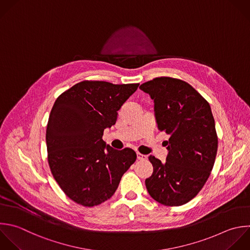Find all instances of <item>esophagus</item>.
I'll use <instances>...</instances> for the list:
<instances>
[{
	"label": "esophagus",
	"mask_w": 250,
	"mask_h": 250,
	"mask_svg": "<svg viewBox=\"0 0 250 250\" xmlns=\"http://www.w3.org/2000/svg\"><path fill=\"white\" fill-rule=\"evenodd\" d=\"M137 157H138V159L139 160H146V155H144V154H142V153H137Z\"/></svg>",
	"instance_id": "1"
}]
</instances>
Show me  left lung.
Here are the masks:
<instances>
[{"mask_svg": "<svg viewBox=\"0 0 250 250\" xmlns=\"http://www.w3.org/2000/svg\"><path fill=\"white\" fill-rule=\"evenodd\" d=\"M154 102L159 131L170 135L162 163L150 155L152 175L146 179L149 195L166 206L186 204L201 190L214 166L218 137L208 102L188 83L157 77L140 86Z\"/></svg>", "mask_w": 250, "mask_h": 250, "instance_id": "obj_1", "label": "left lung"}]
</instances>
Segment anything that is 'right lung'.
Masks as SVG:
<instances>
[{
  "label": "right lung",
  "mask_w": 250,
  "mask_h": 250,
  "mask_svg": "<svg viewBox=\"0 0 250 250\" xmlns=\"http://www.w3.org/2000/svg\"><path fill=\"white\" fill-rule=\"evenodd\" d=\"M139 85L85 80L55 102L46 131L48 162L61 188L76 203L92 207L110 198L136 161L133 149H114L103 135Z\"/></svg>",
  "instance_id": "obj_1"
}]
</instances>
